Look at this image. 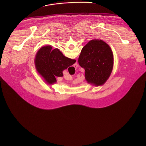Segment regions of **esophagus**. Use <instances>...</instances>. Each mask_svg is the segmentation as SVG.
Segmentation results:
<instances>
[{"label":"esophagus","mask_w":146,"mask_h":146,"mask_svg":"<svg viewBox=\"0 0 146 146\" xmlns=\"http://www.w3.org/2000/svg\"><path fill=\"white\" fill-rule=\"evenodd\" d=\"M74 68H77V64H75L74 65ZM61 78H62L61 77H59V80H59V81H62Z\"/></svg>","instance_id":"1"}]
</instances>
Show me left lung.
I'll return each mask as SVG.
<instances>
[{"label":"left lung","mask_w":146,"mask_h":146,"mask_svg":"<svg viewBox=\"0 0 146 146\" xmlns=\"http://www.w3.org/2000/svg\"><path fill=\"white\" fill-rule=\"evenodd\" d=\"M78 64L86 70L85 78L89 84L102 86L109 78L114 65L113 51L102 40H91L84 47Z\"/></svg>","instance_id":"obj_1"}]
</instances>
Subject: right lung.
<instances>
[{
	"mask_svg": "<svg viewBox=\"0 0 146 146\" xmlns=\"http://www.w3.org/2000/svg\"><path fill=\"white\" fill-rule=\"evenodd\" d=\"M76 62L75 59L64 56L58 48L52 50L50 46L40 48L35 59L37 72L50 85L55 84L56 82L55 77L63 76L62 72Z\"/></svg>",
	"mask_w": 146,
	"mask_h": 146,
	"instance_id": "1",
	"label": "right lung"
}]
</instances>
